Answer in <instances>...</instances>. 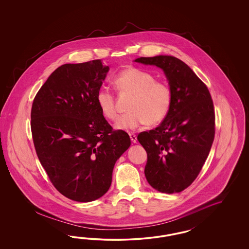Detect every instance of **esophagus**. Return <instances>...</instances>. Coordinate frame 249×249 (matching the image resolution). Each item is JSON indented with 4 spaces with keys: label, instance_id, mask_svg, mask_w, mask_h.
Returning a JSON list of instances; mask_svg holds the SVG:
<instances>
[{
    "label": "esophagus",
    "instance_id": "obj_1",
    "mask_svg": "<svg viewBox=\"0 0 249 249\" xmlns=\"http://www.w3.org/2000/svg\"><path fill=\"white\" fill-rule=\"evenodd\" d=\"M128 135H129V138H130L131 142H132L133 143H136V142H137V136H136L134 133H132V132H129Z\"/></svg>",
    "mask_w": 249,
    "mask_h": 249
}]
</instances>
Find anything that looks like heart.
Returning a JSON list of instances; mask_svg holds the SVG:
<instances>
[{
	"mask_svg": "<svg viewBox=\"0 0 249 249\" xmlns=\"http://www.w3.org/2000/svg\"><path fill=\"white\" fill-rule=\"evenodd\" d=\"M118 90L132 95L128 110L116 123L119 129H135L143 124L153 126L165 119L173 102V91L163 81L155 80L154 75L140 68H126L114 78ZM98 107L110 121L118 118L116 97L108 89H100L97 95Z\"/></svg>",
	"mask_w": 249,
	"mask_h": 249,
	"instance_id": "b5f03b06",
	"label": "heart"
}]
</instances>
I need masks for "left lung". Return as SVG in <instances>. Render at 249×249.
I'll use <instances>...</instances> for the list:
<instances>
[{"mask_svg":"<svg viewBox=\"0 0 249 249\" xmlns=\"http://www.w3.org/2000/svg\"><path fill=\"white\" fill-rule=\"evenodd\" d=\"M135 62L160 68L173 91L169 113L160 126L141 132L147 152L144 174L159 192L180 193L200 174L215 133V115L206 85L182 61L171 55L140 57Z\"/></svg>","mask_w":249,"mask_h":249,"instance_id":"left-lung-1","label":"left lung"}]
</instances>
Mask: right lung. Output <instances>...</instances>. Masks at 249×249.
<instances>
[{
    "label": "right lung",
    "mask_w": 249,
    "mask_h": 249,
    "mask_svg": "<svg viewBox=\"0 0 249 249\" xmlns=\"http://www.w3.org/2000/svg\"><path fill=\"white\" fill-rule=\"evenodd\" d=\"M109 68L100 59L65 64L39 89L31 110L38 159L63 196L91 202L110 187L115 162L130 146L127 132L113 129L97 95Z\"/></svg>",
    "instance_id": "obj_1"
}]
</instances>
